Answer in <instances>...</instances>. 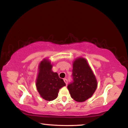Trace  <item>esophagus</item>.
Masks as SVG:
<instances>
[{"label": "esophagus", "instance_id": "esophagus-1", "mask_svg": "<svg viewBox=\"0 0 128 128\" xmlns=\"http://www.w3.org/2000/svg\"><path fill=\"white\" fill-rule=\"evenodd\" d=\"M64 83H66V84L67 85V84H68V80L66 79V78H64Z\"/></svg>", "mask_w": 128, "mask_h": 128}]
</instances>
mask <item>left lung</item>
Instances as JSON below:
<instances>
[{"instance_id":"obj_1","label":"left lung","mask_w":128,"mask_h":128,"mask_svg":"<svg viewBox=\"0 0 128 128\" xmlns=\"http://www.w3.org/2000/svg\"><path fill=\"white\" fill-rule=\"evenodd\" d=\"M73 82L68 86L71 97L78 102H84L93 95L97 81L87 60L80 57L73 62Z\"/></svg>"}]
</instances>
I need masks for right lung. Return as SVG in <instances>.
<instances>
[{"label":"right lung","mask_w":128,"mask_h":128,"mask_svg":"<svg viewBox=\"0 0 128 128\" xmlns=\"http://www.w3.org/2000/svg\"><path fill=\"white\" fill-rule=\"evenodd\" d=\"M52 64L48 59H44L38 66L36 87L40 95L46 101H52L58 95L59 89L66 84L56 72L52 70Z\"/></svg>","instance_id":"obj_1"}]
</instances>
